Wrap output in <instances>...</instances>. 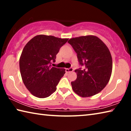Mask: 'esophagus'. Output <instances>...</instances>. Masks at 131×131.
<instances>
[{
    "label": "esophagus",
    "instance_id": "1",
    "mask_svg": "<svg viewBox=\"0 0 131 131\" xmlns=\"http://www.w3.org/2000/svg\"><path fill=\"white\" fill-rule=\"evenodd\" d=\"M65 70H66V73L72 72H73V69L72 68H69V69L66 68V69H65Z\"/></svg>",
    "mask_w": 131,
    "mask_h": 131
}]
</instances>
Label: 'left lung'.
<instances>
[{
  "instance_id": "1",
  "label": "left lung",
  "mask_w": 131,
  "mask_h": 131,
  "mask_svg": "<svg viewBox=\"0 0 131 131\" xmlns=\"http://www.w3.org/2000/svg\"><path fill=\"white\" fill-rule=\"evenodd\" d=\"M68 42L83 67L75 70L77 79L71 82L73 90L83 97L98 94L107 85L112 75V58L108 47L94 35L73 37Z\"/></svg>"
}]
</instances>
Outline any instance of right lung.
Instances as JSON below:
<instances>
[{"mask_svg":"<svg viewBox=\"0 0 131 131\" xmlns=\"http://www.w3.org/2000/svg\"><path fill=\"white\" fill-rule=\"evenodd\" d=\"M68 39L39 35L26 44L19 58V69L24 85L39 98L50 96L65 73V69L52 67L56 55Z\"/></svg>","mask_w":131,"mask_h":131,"instance_id":"right-lung-1","label":"right lung"}]
</instances>
